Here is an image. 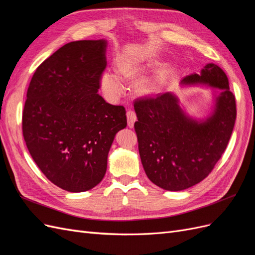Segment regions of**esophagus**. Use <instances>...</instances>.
Here are the masks:
<instances>
[{
	"label": "esophagus",
	"instance_id": "esophagus-1",
	"mask_svg": "<svg viewBox=\"0 0 255 255\" xmlns=\"http://www.w3.org/2000/svg\"><path fill=\"white\" fill-rule=\"evenodd\" d=\"M127 117H128V127L129 128H134V123H135V121L137 120L135 112L128 111V112L127 113Z\"/></svg>",
	"mask_w": 255,
	"mask_h": 255
}]
</instances>
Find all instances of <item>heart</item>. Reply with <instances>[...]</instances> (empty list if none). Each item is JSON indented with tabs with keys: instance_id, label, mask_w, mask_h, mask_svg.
Returning a JSON list of instances; mask_svg holds the SVG:
<instances>
[{
	"instance_id": "obj_1",
	"label": "heart",
	"mask_w": 255,
	"mask_h": 255,
	"mask_svg": "<svg viewBox=\"0 0 255 255\" xmlns=\"http://www.w3.org/2000/svg\"><path fill=\"white\" fill-rule=\"evenodd\" d=\"M118 72L125 78H132L138 72V65L133 59L125 58L118 63ZM100 86H101L104 96L111 101L117 100L125 91V86H123L119 76L109 71L101 75ZM136 89L140 94H149L152 91V84L148 80H140L136 83Z\"/></svg>"
}]
</instances>
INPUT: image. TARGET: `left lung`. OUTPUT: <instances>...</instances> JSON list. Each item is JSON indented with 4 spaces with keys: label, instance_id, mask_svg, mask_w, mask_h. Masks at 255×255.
Returning a JSON list of instances; mask_svg holds the SVG:
<instances>
[{
    "label": "left lung",
    "instance_id": "obj_1",
    "mask_svg": "<svg viewBox=\"0 0 255 255\" xmlns=\"http://www.w3.org/2000/svg\"><path fill=\"white\" fill-rule=\"evenodd\" d=\"M213 88L214 107L204 119L181 109L172 92L137 99L134 128L149 180L165 190L180 191L204 180L225 152L236 119L235 97L222 69L207 64L199 74L185 76L182 86Z\"/></svg>",
    "mask_w": 255,
    "mask_h": 255
}]
</instances>
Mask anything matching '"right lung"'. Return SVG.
<instances>
[{
    "label": "right lung",
    "instance_id": "right-lung-1",
    "mask_svg": "<svg viewBox=\"0 0 255 255\" xmlns=\"http://www.w3.org/2000/svg\"><path fill=\"white\" fill-rule=\"evenodd\" d=\"M105 39L72 41L36 69L22 132L37 166L56 186L86 191L103 180L115 136L127 127L123 106L98 94L106 67Z\"/></svg>",
    "mask_w": 255,
    "mask_h": 255
}]
</instances>
